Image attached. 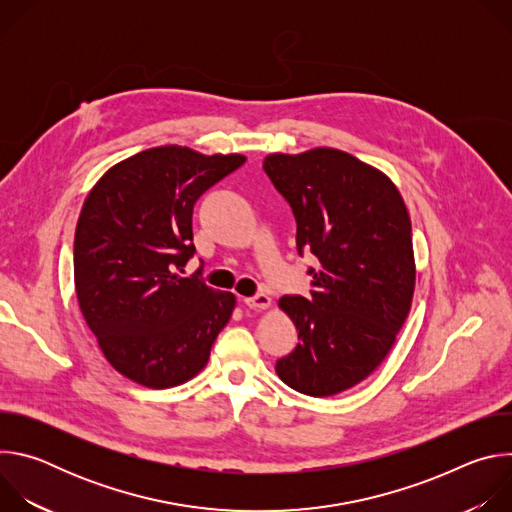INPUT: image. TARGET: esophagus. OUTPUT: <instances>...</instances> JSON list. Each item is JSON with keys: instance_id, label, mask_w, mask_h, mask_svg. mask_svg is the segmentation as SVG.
Returning a JSON list of instances; mask_svg holds the SVG:
<instances>
[{"instance_id": "34e87169", "label": "esophagus", "mask_w": 512, "mask_h": 512, "mask_svg": "<svg viewBox=\"0 0 512 512\" xmlns=\"http://www.w3.org/2000/svg\"><path fill=\"white\" fill-rule=\"evenodd\" d=\"M243 304L251 310H267L271 306V298L267 294H257L253 298H243Z\"/></svg>"}]
</instances>
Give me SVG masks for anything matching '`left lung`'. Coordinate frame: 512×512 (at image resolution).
<instances>
[{
  "label": "left lung",
  "instance_id": "8db88e82",
  "mask_svg": "<svg viewBox=\"0 0 512 512\" xmlns=\"http://www.w3.org/2000/svg\"><path fill=\"white\" fill-rule=\"evenodd\" d=\"M263 168L294 210L298 251L320 261L310 269V300H279L300 342L275 371L291 389L330 397L377 371L407 320L415 291L409 212L387 174L336 148L269 154Z\"/></svg>",
  "mask_w": 512,
  "mask_h": 512
}]
</instances>
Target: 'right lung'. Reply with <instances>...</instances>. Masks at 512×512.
Masks as SVG:
<instances>
[{
	"label": "right lung",
	"mask_w": 512,
	"mask_h": 512,
	"mask_svg": "<svg viewBox=\"0 0 512 512\" xmlns=\"http://www.w3.org/2000/svg\"><path fill=\"white\" fill-rule=\"evenodd\" d=\"M245 160L158 145L91 188L75 233V289L103 356L125 379L168 389L206 367L237 298L184 275L192 208Z\"/></svg>",
	"instance_id": "right-lung-1"
}]
</instances>
